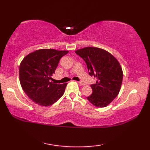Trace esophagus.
Instances as JSON below:
<instances>
[{
	"instance_id": "34e87169",
	"label": "esophagus",
	"mask_w": 150,
	"mask_h": 150,
	"mask_svg": "<svg viewBox=\"0 0 150 150\" xmlns=\"http://www.w3.org/2000/svg\"><path fill=\"white\" fill-rule=\"evenodd\" d=\"M78 83H79V84H80V85H85L84 83H83V82H82V81H79V82H78Z\"/></svg>"
}]
</instances>
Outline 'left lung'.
<instances>
[{"mask_svg": "<svg viewBox=\"0 0 150 150\" xmlns=\"http://www.w3.org/2000/svg\"><path fill=\"white\" fill-rule=\"evenodd\" d=\"M76 54L85 61L88 74L96 78L95 84L91 85L93 93L87 98L96 107H105L120 92L123 73L117 59L98 47H87L77 50Z\"/></svg>", "mask_w": 150, "mask_h": 150, "instance_id": "obj_1", "label": "left lung"}]
</instances>
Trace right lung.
<instances>
[{
    "label": "right lung",
    "instance_id": "right-lung-1",
    "mask_svg": "<svg viewBox=\"0 0 150 150\" xmlns=\"http://www.w3.org/2000/svg\"><path fill=\"white\" fill-rule=\"evenodd\" d=\"M69 52L42 49L26 55L20 65V85L27 96L39 105H54L64 94L67 83L51 82L61 58Z\"/></svg>",
    "mask_w": 150,
    "mask_h": 150
}]
</instances>
